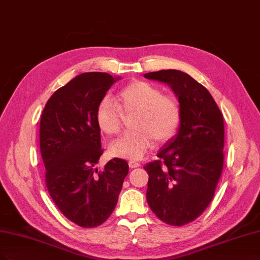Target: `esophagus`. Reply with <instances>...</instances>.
<instances>
[{
  "label": "esophagus",
  "instance_id": "1",
  "mask_svg": "<svg viewBox=\"0 0 260 260\" xmlns=\"http://www.w3.org/2000/svg\"><path fill=\"white\" fill-rule=\"evenodd\" d=\"M129 167H130L131 169L139 168V167H141V164H140V162H137V161H130V162H129Z\"/></svg>",
  "mask_w": 260,
  "mask_h": 260
}]
</instances>
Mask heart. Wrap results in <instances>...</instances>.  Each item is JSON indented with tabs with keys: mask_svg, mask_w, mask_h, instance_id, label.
I'll list each match as a JSON object with an SVG mask.
<instances>
[{
	"mask_svg": "<svg viewBox=\"0 0 260 260\" xmlns=\"http://www.w3.org/2000/svg\"><path fill=\"white\" fill-rule=\"evenodd\" d=\"M133 118L130 129L112 143V155L140 160L156 144L171 139L180 126L182 111L178 101L166 95L154 85L136 80L121 89L115 101L104 96L95 110V121L99 129L107 134H118L123 126V117Z\"/></svg>",
	"mask_w": 260,
	"mask_h": 260,
	"instance_id": "b5f03b06",
	"label": "heart"
}]
</instances>
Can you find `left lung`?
<instances>
[{"label": "left lung", "mask_w": 260, "mask_h": 260, "mask_svg": "<svg viewBox=\"0 0 260 260\" xmlns=\"http://www.w3.org/2000/svg\"><path fill=\"white\" fill-rule=\"evenodd\" d=\"M166 83L181 106L180 128L144 169L149 175L150 210L168 225L183 226L199 217L214 198L223 166L225 127L208 89L177 70L144 74Z\"/></svg>", "instance_id": "1"}]
</instances>
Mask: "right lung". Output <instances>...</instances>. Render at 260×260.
<instances>
[{"label":"right lung","instance_id":"add662e5","mask_svg":"<svg viewBox=\"0 0 260 260\" xmlns=\"http://www.w3.org/2000/svg\"><path fill=\"white\" fill-rule=\"evenodd\" d=\"M118 79L101 72L77 75L55 91L42 113L40 147L48 192L60 212L84 228L111 216L129 171L119 158L102 171L95 168L103 154L95 110Z\"/></svg>","mask_w":260,"mask_h":260}]
</instances>
